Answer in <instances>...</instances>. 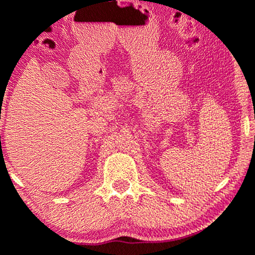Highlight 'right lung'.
<instances>
[{
	"label": "right lung",
	"instance_id": "right-lung-1",
	"mask_svg": "<svg viewBox=\"0 0 255 255\" xmlns=\"http://www.w3.org/2000/svg\"><path fill=\"white\" fill-rule=\"evenodd\" d=\"M0 141H1V136H0ZM0 144H1V142H0Z\"/></svg>",
	"mask_w": 255,
	"mask_h": 255
}]
</instances>
